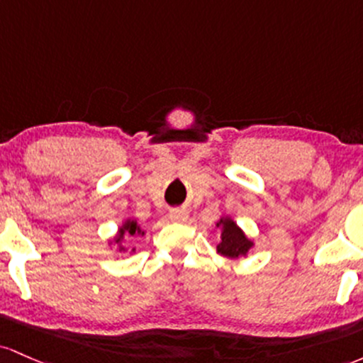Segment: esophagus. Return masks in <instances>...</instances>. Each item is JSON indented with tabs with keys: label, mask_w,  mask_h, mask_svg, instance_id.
<instances>
[{
	"label": "esophagus",
	"mask_w": 363,
	"mask_h": 363,
	"mask_svg": "<svg viewBox=\"0 0 363 363\" xmlns=\"http://www.w3.org/2000/svg\"><path fill=\"white\" fill-rule=\"evenodd\" d=\"M186 218H189V213H186V211H183V209L169 211V219H171V221L183 223V221H186Z\"/></svg>",
	"instance_id": "1"
}]
</instances>
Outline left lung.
<instances>
[{
	"label": "left lung",
	"instance_id": "8db88e82",
	"mask_svg": "<svg viewBox=\"0 0 363 363\" xmlns=\"http://www.w3.org/2000/svg\"><path fill=\"white\" fill-rule=\"evenodd\" d=\"M216 226L221 228V242L218 245V252L228 259H240L245 257L254 242L247 238L240 228L231 218H221Z\"/></svg>",
	"mask_w": 363,
	"mask_h": 363
}]
</instances>
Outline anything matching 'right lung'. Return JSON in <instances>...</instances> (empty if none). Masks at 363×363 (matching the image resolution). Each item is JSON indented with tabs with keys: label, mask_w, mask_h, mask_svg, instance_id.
I'll return each mask as SVG.
<instances>
[{
	"label": "right lung",
	"mask_w": 363,
	"mask_h": 363,
	"mask_svg": "<svg viewBox=\"0 0 363 363\" xmlns=\"http://www.w3.org/2000/svg\"><path fill=\"white\" fill-rule=\"evenodd\" d=\"M135 235H144V231H142V228L137 225L135 219H127V221L121 225L120 230H118V235L115 236V240H113V242L118 243V248H120V252H125L127 248L121 245L123 238H127V236H135ZM132 250H135V248H132Z\"/></svg>",
	"instance_id": "add662e5"
}]
</instances>
